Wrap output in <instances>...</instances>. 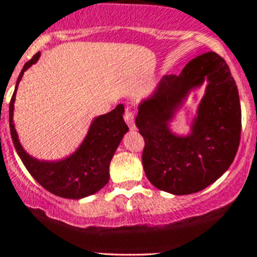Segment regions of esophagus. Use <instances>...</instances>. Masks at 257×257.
<instances>
[{
	"label": "esophagus",
	"mask_w": 257,
	"mask_h": 257,
	"mask_svg": "<svg viewBox=\"0 0 257 257\" xmlns=\"http://www.w3.org/2000/svg\"><path fill=\"white\" fill-rule=\"evenodd\" d=\"M124 121H126L127 126L130 127V130H135V118H134V113L130 109H126L124 113Z\"/></svg>",
	"instance_id": "1"
}]
</instances>
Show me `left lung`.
<instances>
[{"label":"left lung","mask_w":257,"mask_h":257,"mask_svg":"<svg viewBox=\"0 0 257 257\" xmlns=\"http://www.w3.org/2000/svg\"><path fill=\"white\" fill-rule=\"evenodd\" d=\"M205 82L190 133H174L171 122L190 92ZM138 108L135 123L145 142L143 166L158 189L176 196L197 193L215 183L234 161L242 122L239 95L228 64L216 52L192 59L179 76L163 77Z\"/></svg>","instance_id":"8db88e82"}]
</instances>
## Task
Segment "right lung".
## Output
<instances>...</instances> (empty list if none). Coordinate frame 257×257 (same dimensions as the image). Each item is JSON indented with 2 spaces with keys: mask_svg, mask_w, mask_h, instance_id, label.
Masks as SVG:
<instances>
[{
  "mask_svg": "<svg viewBox=\"0 0 257 257\" xmlns=\"http://www.w3.org/2000/svg\"><path fill=\"white\" fill-rule=\"evenodd\" d=\"M41 56L37 52L27 61L19 77L9 108V121L14 147L29 174L40 185L55 196L81 199L95 194L109 181V165L123 139L128 127L124 123V106H115L112 112L95 117L88 127L85 139L72 154L58 161L38 160L27 153L20 144L14 124V103L18 86L28 68L36 64Z\"/></svg>",
  "mask_w": 257,
  "mask_h": 257,
  "instance_id": "add662e5",
  "label": "right lung"
}]
</instances>
